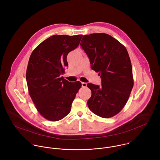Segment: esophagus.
Wrapping results in <instances>:
<instances>
[{
    "label": "esophagus",
    "instance_id": "34e87169",
    "mask_svg": "<svg viewBox=\"0 0 160 160\" xmlns=\"http://www.w3.org/2000/svg\"><path fill=\"white\" fill-rule=\"evenodd\" d=\"M86 86H87V83H86V82H82V87L86 88Z\"/></svg>",
    "mask_w": 160,
    "mask_h": 160
}]
</instances>
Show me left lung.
Returning a JSON list of instances; mask_svg holds the SVG:
<instances>
[{
    "mask_svg": "<svg viewBox=\"0 0 160 160\" xmlns=\"http://www.w3.org/2000/svg\"><path fill=\"white\" fill-rule=\"evenodd\" d=\"M80 45L90 60L92 69L102 78L100 87L87 84L92 92L88 107L102 118L113 117L124 108L134 86L128 52L118 41L105 33L85 35Z\"/></svg>",
    "mask_w": 160,
    "mask_h": 160,
    "instance_id": "1",
    "label": "left lung"
}]
</instances>
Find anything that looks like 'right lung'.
<instances>
[{
	"instance_id": "1",
	"label": "right lung",
	"mask_w": 160,
	"mask_h": 160,
	"mask_svg": "<svg viewBox=\"0 0 160 160\" xmlns=\"http://www.w3.org/2000/svg\"><path fill=\"white\" fill-rule=\"evenodd\" d=\"M83 35H53L32 51L26 78L29 94L38 112L46 119L59 121L69 113L82 84L63 78L69 52L79 46Z\"/></svg>"
}]
</instances>
